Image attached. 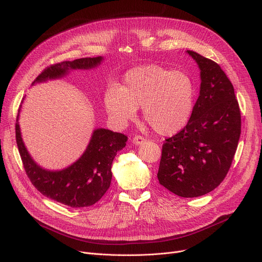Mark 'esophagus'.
<instances>
[{
  "label": "esophagus",
  "instance_id": "1",
  "mask_svg": "<svg viewBox=\"0 0 262 262\" xmlns=\"http://www.w3.org/2000/svg\"><path fill=\"white\" fill-rule=\"evenodd\" d=\"M144 141H145V139H144V137H142V136H135L133 138V143L136 144V145H140Z\"/></svg>",
  "mask_w": 262,
  "mask_h": 262
}]
</instances>
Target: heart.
Segmentation results:
<instances>
[{
    "mask_svg": "<svg viewBox=\"0 0 262 262\" xmlns=\"http://www.w3.org/2000/svg\"><path fill=\"white\" fill-rule=\"evenodd\" d=\"M194 96V82L187 73L147 64L128 71L121 88L109 87L104 104L109 117L119 125L134 120L142 107L143 119L152 129L171 136L187 125Z\"/></svg>",
    "mask_w": 262,
    "mask_h": 262,
    "instance_id": "b5f03b06",
    "label": "heart"
}]
</instances>
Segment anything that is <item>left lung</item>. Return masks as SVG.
Returning a JSON list of instances; mask_svg holds the SVG:
<instances>
[{
  "mask_svg": "<svg viewBox=\"0 0 262 262\" xmlns=\"http://www.w3.org/2000/svg\"><path fill=\"white\" fill-rule=\"evenodd\" d=\"M200 69L199 99L187 125L162 145L159 184L182 198H198L225 178L241 134L233 86L216 62L187 51Z\"/></svg>",
  "mask_w": 262,
  "mask_h": 262,
  "instance_id": "1",
  "label": "left lung"
}]
</instances>
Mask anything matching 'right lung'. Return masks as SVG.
<instances>
[{
    "label": "right lung",
    "instance_id": "1",
    "mask_svg": "<svg viewBox=\"0 0 262 262\" xmlns=\"http://www.w3.org/2000/svg\"><path fill=\"white\" fill-rule=\"evenodd\" d=\"M103 60L104 57L99 56L53 64L38 75L32 86L61 78L70 71L90 70L99 67ZM20 110L21 107L16 123L17 145L25 172L35 188L45 196L72 208L88 207L100 201L110 187L113 161L119 150L125 147L127 137L109 129L96 128L85 152L71 166L56 171L47 170L32 158L23 142L19 125Z\"/></svg>",
    "mask_w": 262,
    "mask_h": 262
}]
</instances>
